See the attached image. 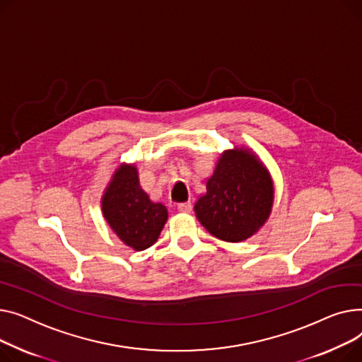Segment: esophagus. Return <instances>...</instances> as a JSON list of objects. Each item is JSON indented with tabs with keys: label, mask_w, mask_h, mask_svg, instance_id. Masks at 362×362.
<instances>
[{
	"label": "esophagus",
	"mask_w": 362,
	"mask_h": 362,
	"mask_svg": "<svg viewBox=\"0 0 362 362\" xmlns=\"http://www.w3.org/2000/svg\"><path fill=\"white\" fill-rule=\"evenodd\" d=\"M177 209L180 210V211H184V214H185V211H189L191 209H193V204H191L189 202H184V203H178L177 204Z\"/></svg>",
	"instance_id": "obj_1"
}]
</instances>
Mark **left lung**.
<instances>
[{"label": "left lung", "mask_w": 362, "mask_h": 362, "mask_svg": "<svg viewBox=\"0 0 362 362\" xmlns=\"http://www.w3.org/2000/svg\"><path fill=\"white\" fill-rule=\"evenodd\" d=\"M273 199V181L263 162L248 148L233 147L221 155L194 211L211 235L241 243L269 219Z\"/></svg>", "instance_id": "8db88e82"}]
</instances>
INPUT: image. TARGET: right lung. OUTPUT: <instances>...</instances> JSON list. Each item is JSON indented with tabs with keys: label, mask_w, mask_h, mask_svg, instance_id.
<instances>
[{
	"label": "right lung",
	"mask_w": 362,
	"mask_h": 362,
	"mask_svg": "<svg viewBox=\"0 0 362 362\" xmlns=\"http://www.w3.org/2000/svg\"><path fill=\"white\" fill-rule=\"evenodd\" d=\"M102 214L117 237L136 251L152 247L168 221L162 203H153L140 187L133 163H121L102 196Z\"/></svg>",
	"instance_id": "obj_1"
}]
</instances>
